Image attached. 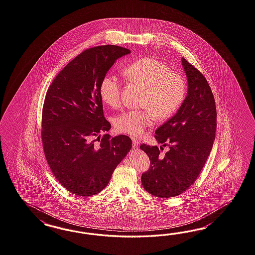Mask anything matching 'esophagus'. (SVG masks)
<instances>
[{
	"label": "esophagus",
	"mask_w": 255,
	"mask_h": 255,
	"mask_svg": "<svg viewBox=\"0 0 255 255\" xmlns=\"http://www.w3.org/2000/svg\"><path fill=\"white\" fill-rule=\"evenodd\" d=\"M131 141H132V144H133V146H134V147H136V146H138V145L141 143V141H140V140H138L136 138H132V139H131Z\"/></svg>",
	"instance_id": "obj_1"
}]
</instances>
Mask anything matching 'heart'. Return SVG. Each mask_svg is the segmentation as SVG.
<instances>
[{
    "instance_id": "obj_1",
    "label": "heart",
    "mask_w": 255,
    "mask_h": 255,
    "mask_svg": "<svg viewBox=\"0 0 255 255\" xmlns=\"http://www.w3.org/2000/svg\"><path fill=\"white\" fill-rule=\"evenodd\" d=\"M125 75L130 81L145 88L141 111H129L115 119L120 132L139 136L154 123L155 117L164 121L172 116L183 102L186 84L183 77L170 71L167 63L155 58H143L128 64ZM122 86L118 77L105 75L100 83V94L107 105L117 108L121 102Z\"/></svg>"
}]
</instances>
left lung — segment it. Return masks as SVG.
Wrapping results in <instances>:
<instances>
[{"label": "left lung", "instance_id": "1", "mask_svg": "<svg viewBox=\"0 0 255 255\" xmlns=\"http://www.w3.org/2000/svg\"><path fill=\"white\" fill-rule=\"evenodd\" d=\"M188 90L185 100L172 118L155 130V140L168 152L145 143L140 148L149 156L148 171L142 175L146 192L169 198L185 192L197 179L211 152L216 138L217 109L205 76L181 58Z\"/></svg>", "mask_w": 255, "mask_h": 255}]
</instances>
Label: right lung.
Segmentation results:
<instances>
[{"label":"right lung","mask_w":255,"mask_h":255,"mask_svg":"<svg viewBox=\"0 0 255 255\" xmlns=\"http://www.w3.org/2000/svg\"><path fill=\"white\" fill-rule=\"evenodd\" d=\"M130 53L115 45L86 50L62 69L46 94L44 153L58 181L76 195L102 191L131 148L129 136L100 137L112 128L103 114L100 83L119 58Z\"/></svg>","instance_id":"obj_1"}]
</instances>
